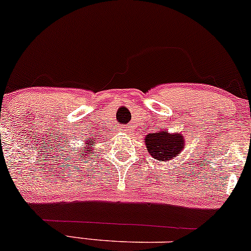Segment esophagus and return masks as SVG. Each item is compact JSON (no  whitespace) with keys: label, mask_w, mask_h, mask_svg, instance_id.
<instances>
[{"label":"esophagus","mask_w":251,"mask_h":251,"mask_svg":"<svg viewBox=\"0 0 251 251\" xmlns=\"http://www.w3.org/2000/svg\"><path fill=\"white\" fill-rule=\"evenodd\" d=\"M122 129L124 132H126V131H128V127H126V126H125V127H122Z\"/></svg>","instance_id":"34e87169"}]
</instances>
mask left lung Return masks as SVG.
I'll list each match as a JSON object with an SVG mask.
<instances>
[{"label": "left lung", "mask_w": 251, "mask_h": 251, "mask_svg": "<svg viewBox=\"0 0 251 251\" xmlns=\"http://www.w3.org/2000/svg\"><path fill=\"white\" fill-rule=\"evenodd\" d=\"M149 153L159 161L174 159L185 147V139L180 133L170 134L167 131L150 133L145 137Z\"/></svg>", "instance_id": "1"}]
</instances>
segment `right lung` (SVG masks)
Instances as JSON below:
<instances>
[{"mask_svg":"<svg viewBox=\"0 0 251 251\" xmlns=\"http://www.w3.org/2000/svg\"><path fill=\"white\" fill-rule=\"evenodd\" d=\"M86 143L89 144V146L83 147V150L85 151V152H89V153H87V154H91V153H93V151L91 150V144L93 143V141H86Z\"/></svg>","mask_w":251,"mask_h":251,"instance_id":"obj_1","label":"right lung"}]
</instances>
